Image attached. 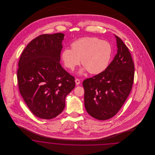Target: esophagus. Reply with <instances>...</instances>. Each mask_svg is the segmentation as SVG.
Wrapping results in <instances>:
<instances>
[{
  "label": "esophagus",
  "instance_id": "1",
  "mask_svg": "<svg viewBox=\"0 0 155 155\" xmlns=\"http://www.w3.org/2000/svg\"><path fill=\"white\" fill-rule=\"evenodd\" d=\"M75 84L77 85H79L80 84V80L78 78H76L75 80Z\"/></svg>",
  "mask_w": 155,
  "mask_h": 155
}]
</instances>
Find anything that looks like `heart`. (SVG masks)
<instances>
[{
	"label": "heart",
	"instance_id": "obj_1",
	"mask_svg": "<svg viewBox=\"0 0 155 155\" xmlns=\"http://www.w3.org/2000/svg\"><path fill=\"white\" fill-rule=\"evenodd\" d=\"M71 46V49H65L61 53L64 66L70 70L80 64L81 59L84 66L81 72L88 70L91 74H99L109 66L113 49L108 41L84 37L75 41Z\"/></svg>",
	"mask_w": 155,
	"mask_h": 155
}]
</instances>
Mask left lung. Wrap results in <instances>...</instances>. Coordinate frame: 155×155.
Returning a JSON list of instances; mask_svg holds the SVG:
<instances>
[{
    "label": "left lung",
    "mask_w": 155,
    "mask_h": 155,
    "mask_svg": "<svg viewBox=\"0 0 155 155\" xmlns=\"http://www.w3.org/2000/svg\"><path fill=\"white\" fill-rule=\"evenodd\" d=\"M117 53L101 73L85 80V107L89 115L99 120L115 116L130 95L134 78V63L123 41L115 35Z\"/></svg>",
    "instance_id": "left-lung-1"
}]
</instances>
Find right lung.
<instances>
[{
	"label": "right lung",
	"instance_id": "1",
	"mask_svg": "<svg viewBox=\"0 0 155 155\" xmlns=\"http://www.w3.org/2000/svg\"><path fill=\"white\" fill-rule=\"evenodd\" d=\"M64 34H42L32 39L18 61V89L30 111L52 119L65 107L66 96L74 88V77L60 63Z\"/></svg>",
	"mask_w": 155,
	"mask_h": 155
}]
</instances>
